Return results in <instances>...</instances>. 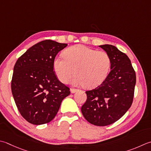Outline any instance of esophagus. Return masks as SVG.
Listing matches in <instances>:
<instances>
[{
    "mask_svg": "<svg viewBox=\"0 0 151 151\" xmlns=\"http://www.w3.org/2000/svg\"><path fill=\"white\" fill-rule=\"evenodd\" d=\"M78 90L77 89H75V88H71V89H70V92H71L72 93H75L76 91H77Z\"/></svg>",
    "mask_w": 151,
    "mask_h": 151,
    "instance_id": "esophagus-1",
    "label": "esophagus"
}]
</instances>
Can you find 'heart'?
Segmentation results:
<instances>
[{
	"label": "heart",
	"mask_w": 151,
	"mask_h": 151,
	"mask_svg": "<svg viewBox=\"0 0 151 151\" xmlns=\"http://www.w3.org/2000/svg\"><path fill=\"white\" fill-rule=\"evenodd\" d=\"M63 56L56 57L53 61V69L62 83L69 81L75 70L74 84L95 88L105 81L111 68V58L107 52L82 44L65 50Z\"/></svg>",
	"instance_id": "obj_1"
}]
</instances>
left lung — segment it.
<instances>
[{
    "instance_id": "left-lung-1",
    "label": "left lung",
    "mask_w": 151,
    "mask_h": 151,
    "mask_svg": "<svg viewBox=\"0 0 151 151\" xmlns=\"http://www.w3.org/2000/svg\"><path fill=\"white\" fill-rule=\"evenodd\" d=\"M111 58V72L101 84L86 91L82 106L84 117L91 124L105 126L119 120L130 108L134 96L136 75L130 60L110 44L99 46Z\"/></svg>"
}]
</instances>
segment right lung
<instances>
[{
    "label": "right lung",
    "mask_w": 151,
    "mask_h": 151,
    "mask_svg": "<svg viewBox=\"0 0 151 151\" xmlns=\"http://www.w3.org/2000/svg\"><path fill=\"white\" fill-rule=\"evenodd\" d=\"M67 46L45 40L29 48L14 67L11 88L17 109L29 123L40 125L54 119L69 88L59 81L53 69L58 53Z\"/></svg>",
    "instance_id": "right-lung-1"
}]
</instances>
